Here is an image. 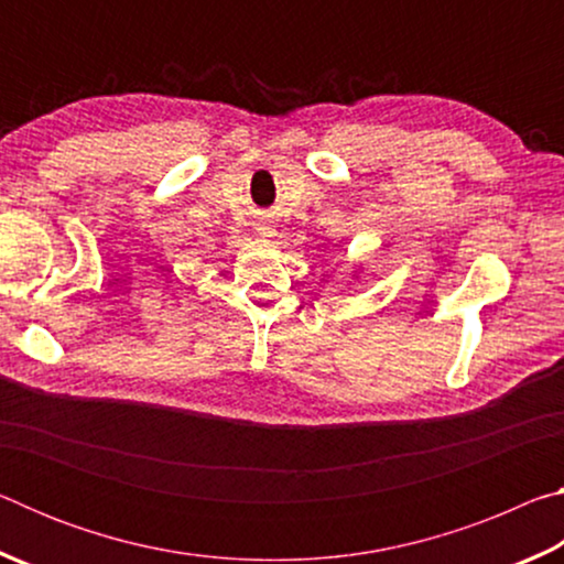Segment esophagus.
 <instances>
[{"instance_id":"obj_1","label":"esophagus","mask_w":564,"mask_h":564,"mask_svg":"<svg viewBox=\"0 0 564 564\" xmlns=\"http://www.w3.org/2000/svg\"><path fill=\"white\" fill-rule=\"evenodd\" d=\"M259 234H271V226L269 224H261L259 226Z\"/></svg>"}]
</instances>
